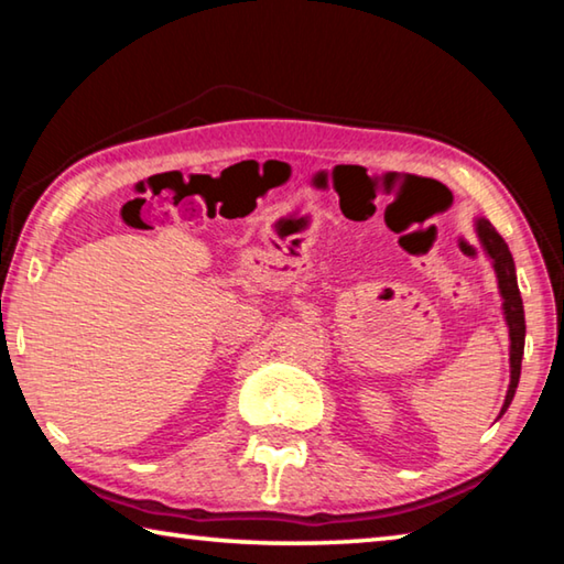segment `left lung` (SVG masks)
Listing matches in <instances>:
<instances>
[{"instance_id": "obj_1", "label": "left lung", "mask_w": 564, "mask_h": 564, "mask_svg": "<svg viewBox=\"0 0 564 564\" xmlns=\"http://www.w3.org/2000/svg\"><path fill=\"white\" fill-rule=\"evenodd\" d=\"M477 236L485 246V251L492 259L495 273H498L500 293H502V308H505V321H508L510 328V388L508 395H505V405L500 415L508 410L512 403L514 390L520 383V368H522V350H524V311H522V299L518 289V279H514V263L508 243L502 241V236L495 231V226L485 218H477Z\"/></svg>"}]
</instances>
